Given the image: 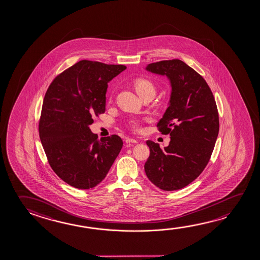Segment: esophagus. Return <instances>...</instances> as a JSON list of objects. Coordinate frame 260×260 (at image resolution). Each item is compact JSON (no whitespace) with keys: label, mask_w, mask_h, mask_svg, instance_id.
<instances>
[{"label":"esophagus","mask_w":260,"mask_h":260,"mask_svg":"<svg viewBox=\"0 0 260 260\" xmlns=\"http://www.w3.org/2000/svg\"><path fill=\"white\" fill-rule=\"evenodd\" d=\"M138 141L136 140H134V139H126V143H137Z\"/></svg>","instance_id":"esophagus-1"}]
</instances>
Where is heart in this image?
<instances>
[{
  "label": "heart",
  "mask_w": 260,
  "mask_h": 260,
  "mask_svg": "<svg viewBox=\"0 0 260 260\" xmlns=\"http://www.w3.org/2000/svg\"><path fill=\"white\" fill-rule=\"evenodd\" d=\"M133 85H134V88H135L137 92L140 96H142V95L146 93H149V92L155 93V87H154L153 83L148 79H145V78L136 79L133 82ZM131 124L134 128H140L139 123L137 121L133 120L131 122Z\"/></svg>",
  "instance_id": "b5f03b06"
}]
</instances>
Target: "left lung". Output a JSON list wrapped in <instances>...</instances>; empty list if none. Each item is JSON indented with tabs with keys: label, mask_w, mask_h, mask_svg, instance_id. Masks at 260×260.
<instances>
[{
	"label": "left lung",
	"mask_w": 260,
	"mask_h": 260,
	"mask_svg": "<svg viewBox=\"0 0 260 260\" xmlns=\"http://www.w3.org/2000/svg\"><path fill=\"white\" fill-rule=\"evenodd\" d=\"M146 71L166 76L171 93L157 125L162 134H170V144L162 149L147 141L150 154L145 172L162 190H177L191 183L209 163L219 131L217 105L203 77L182 60L148 64Z\"/></svg>",
	"instance_id": "obj_1"
}]
</instances>
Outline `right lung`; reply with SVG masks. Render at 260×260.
Wrapping results in <instances>:
<instances>
[{
  "label": "right lung",
  "instance_id": "obj_1",
  "mask_svg": "<svg viewBox=\"0 0 260 260\" xmlns=\"http://www.w3.org/2000/svg\"><path fill=\"white\" fill-rule=\"evenodd\" d=\"M124 65L83 60L56 77L43 100L40 139L51 169L80 189L97 186L106 177L122 148L118 135L102 138L89 125L105 112L108 82Z\"/></svg>",
  "mask_w": 260,
  "mask_h": 260
}]
</instances>
